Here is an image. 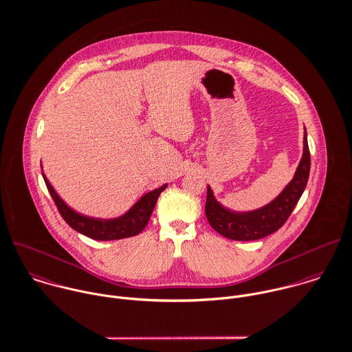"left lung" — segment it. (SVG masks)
<instances>
[{
    "label": "left lung",
    "instance_id": "8db88e82",
    "mask_svg": "<svg viewBox=\"0 0 352 352\" xmlns=\"http://www.w3.org/2000/svg\"><path fill=\"white\" fill-rule=\"evenodd\" d=\"M310 174V151L305 129L303 156L291 182L283 192L266 206L252 211H234L222 206L211 186L207 188L206 217L219 234L236 241H251L263 239L277 232L292 214L302 197Z\"/></svg>",
    "mask_w": 352,
    "mask_h": 352
}]
</instances>
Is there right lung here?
<instances>
[{
	"mask_svg": "<svg viewBox=\"0 0 352 352\" xmlns=\"http://www.w3.org/2000/svg\"><path fill=\"white\" fill-rule=\"evenodd\" d=\"M42 168V166H41ZM42 177L46 184V188L54 200L58 212L64 221L76 232L83 236H87L93 240L108 241V240H120L137 236L148 225V221L153 212L156 201L160 193L167 188V184L142 195L124 214L116 218H94L80 214L71 208L54 190L49 179L46 178L43 170Z\"/></svg>",
	"mask_w": 352,
	"mask_h": 352,
	"instance_id": "right-lung-1",
	"label": "right lung"
}]
</instances>
